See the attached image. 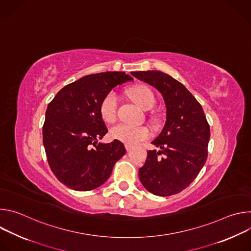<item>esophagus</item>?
<instances>
[{
    "mask_svg": "<svg viewBox=\"0 0 251 251\" xmlns=\"http://www.w3.org/2000/svg\"><path fill=\"white\" fill-rule=\"evenodd\" d=\"M125 148H126V150H127V152H130V151L132 150V147H131L130 145H126Z\"/></svg>",
    "mask_w": 251,
    "mask_h": 251,
    "instance_id": "obj_1",
    "label": "esophagus"
}]
</instances>
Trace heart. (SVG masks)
I'll list each match as a JSON object with an SVG mask.
<instances>
[{
  "mask_svg": "<svg viewBox=\"0 0 251 251\" xmlns=\"http://www.w3.org/2000/svg\"><path fill=\"white\" fill-rule=\"evenodd\" d=\"M130 98L143 110H148L154 106L155 97L153 92L145 85H136L128 90ZM118 96L111 91L107 94L100 104V114L104 121L112 123L117 118ZM110 135L113 139L118 140L126 145L134 146L139 142L146 140L150 132L146 127L131 126L127 124H118L111 128Z\"/></svg>",
  "mask_w": 251,
  "mask_h": 251,
  "instance_id": "obj_1",
  "label": "heart"
}]
</instances>
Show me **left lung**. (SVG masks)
<instances>
[{"instance_id": "1", "label": "left lung", "mask_w": 251, "mask_h": 251, "mask_svg": "<svg viewBox=\"0 0 251 251\" xmlns=\"http://www.w3.org/2000/svg\"><path fill=\"white\" fill-rule=\"evenodd\" d=\"M131 75L159 90L167 108L166 124L152 142L161 151L147 153L144 166L139 169L140 181L156 196L181 193L197 177L207 158L210 130L202 107L184 84L162 71Z\"/></svg>"}]
</instances>
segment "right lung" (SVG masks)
Returning <instances> with one entry per match:
<instances>
[{"label":"right lung","mask_w":251,"mask_h":251,"mask_svg":"<svg viewBox=\"0 0 251 251\" xmlns=\"http://www.w3.org/2000/svg\"><path fill=\"white\" fill-rule=\"evenodd\" d=\"M133 78L120 71L90 75L60 89L50 102L43 126L49 165L58 181L75 191H91L110 176L126 153L123 143H97L108 132L100 104L112 88Z\"/></svg>","instance_id":"1"}]
</instances>
